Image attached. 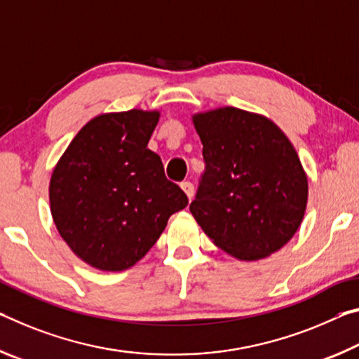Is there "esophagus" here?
Masks as SVG:
<instances>
[{
    "label": "esophagus",
    "instance_id": "esophagus-1",
    "mask_svg": "<svg viewBox=\"0 0 359 359\" xmlns=\"http://www.w3.org/2000/svg\"><path fill=\"white\" fill-rule=\"evenodd\" d=\"M181 189H183V192L186 194V197L191 201L192 196H194V186L189 183V181H184V183H181Z\"/></svg>",
    "mask_w": 359,
    "mask_h": 359
}]
</instances>
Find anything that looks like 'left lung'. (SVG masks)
I'll use <instances>...</instances> for the list:
<instances>
[{
	"mask_svg": "<svg viewBox=\"0 0 359 359\" xmlns=\"http://www.w3.org/2000/svg\"><path fill=\"white\" fill-rule=\"evenodd\" d=\"M207 170L191 213L218 248L259 261L301 227L309 180L294 146L269 117L233 107L192 114Z\"/></svg>",
	"mask_w": 359,
	"mask_h": 359,
	"instance_id": "obj_1",
	"label": "left lung"
}]
</instances>
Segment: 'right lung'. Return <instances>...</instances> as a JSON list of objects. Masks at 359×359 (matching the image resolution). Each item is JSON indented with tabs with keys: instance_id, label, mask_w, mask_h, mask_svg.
<instances>
[{
	"instance_id": "obj_1",
	"label": "right lung",
	"mask_w": 359,
	"mask_h": 359,
	"mask_svg": "<svg viewBox=\"0 0 359 359\" xmlns=\"http://www.w3.org/2000/svg\"><path fill=\"white\" fill-rule=\"evenodd\" d=\"M161 111L130 109L90 119L50 176L54 224L79 259L122 272L144 257L168 218L187 205L148 149Z\"/></svg>"
}]
</instances>
